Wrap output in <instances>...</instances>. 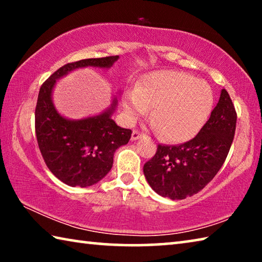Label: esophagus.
Here are the masks:
<instances>
[{
    "label": "esophagus",
    "instance_id": "esophagus-1",
    "mask_svg": "<svg viewBox=\"0 0 262 262\" xmlns=\"http://www.w3.org/2000/svg\"><path fill=\"white\" fill-rule=\"evenodd\" d=\"M144 134H142V133L137 132V130H134L132 133V141H136V140H140L141 137H143Z\"/></svg>",
    "mask_w": 262,
    "mask_h": 262
}]
</instances>
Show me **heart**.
Wrapping results in <instances>:
<instances>
[{"label": "heart", "instance_id": "b5f03b06", "mask_svg": "<svg viewBox=\"0 0 262 262\" xmlns=\"http://www.w3.org/2000/svg\"><path fill=\"white\" fill-rule=\"evenodd\" d=\"M214 92L209 84L174 70L152 72L122 98L128 121L148 113L159 136L167 142L189 141L199 134L214 108Z\"/></svg>", "mask_w": 262, "mask_h": 262}]
</instances>
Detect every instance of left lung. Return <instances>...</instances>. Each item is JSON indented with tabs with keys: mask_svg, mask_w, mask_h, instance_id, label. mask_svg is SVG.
I'll use <instances>...</instances> for the list:
<instances>
[{
	"mask_svg": "<svg viewBox=\"0 0 262 262\" xmlns=\"http://www.w3.org/2000/svg\"><path fill=\"white\" fill-rule=\"evenodd\" d=\"M237 113L223 89L209 120L199 134L178 145L159 144L143 172L155 192L172 200L196 194L211 181L227 158L236 132Z\"/></svg>",
	"mask_w": 262,
	"mask_h": 262,
	"instance_id": "obj_1",
	"label": "left lung"
}]
</instances>
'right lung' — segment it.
I'll return each instance as SVG.
<instances>
[{"label":"right lung","mask_w":262,"mask_h":262,"mask_svg":"<svg viewBox=\"0 0 262 262\" xmlns=\"http://www.w3.org/2000/svg\"><path fill=\"white\" fill-rule=\"evenodd\" d=\"M119 56L85 59L64 64L42 84L35 107V134L47 167L57 179L72 187H89L104 178L113 166L115 150L128 143L132 130L118 126L112 119L117 97L99 114L69 119L53 103L57 79L74 70L95 67L108 69Z\"/></svg>","instance_id":"right-lung-1"}]
</instances>
